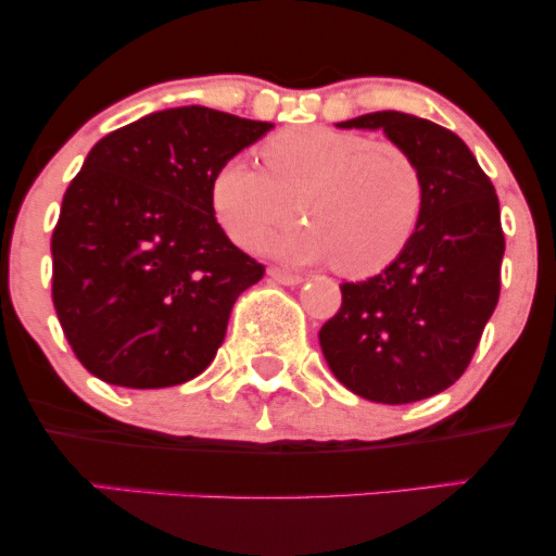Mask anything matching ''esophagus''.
<instances>
[{
  "instance_id": "esophagus-1",
  "label": "esophagus",
  "mask_w": 556,
  "mask_h": 556,
  "mask_svg": "<svg viewBox=\"0 0 556 556\" xmlns=\"http://www.w3.org/2000/svg\"><path fill=\"white\" fill-rule=\"evenodd\" d=\"M269 277L274 279V282L287 285V287L303 282V277H300V274H292V271H287V269H279V266H271V269H269Z\"/></svg>"
}]
</instances>
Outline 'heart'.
<instances>
[{
  "label": "heart",
  "instance_id": "heart-1",
  "mask_svg": "<svg viewBox=\"0 0 556 556\" xmlns=\"http://www.w3.org/2000/svg\"><path fill=\"white\" fill-rule=\"evenodd\" d=\"M264 169L232 156L216 169L212 206L225 232L256 248L271 229L305 216L269 242L274 256L334 261L348 277L387 269L416 235L424 175L394 140L334 127H292L266 140Z\"/></svg>",
  "mask_w": 556,
  "mask_h": 556
}]
</instances>
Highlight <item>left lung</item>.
<instances>
[{
    "label": "left lung",
    "mask_w": 556,
    "mask_h": 556,
    "mask_svg": "<svg viewBox=\"0 0 556 556\" xmlns=\"http://www.w3.org/2000/svg\"><path fill=\"white\" fill-rule=\"evenodd\" d=\"M340 127L384 130L424 175L418 229L384 271L344 282L342 305L318 331L331 374L350 392L405 405L465 374L500 300V198L468 146L405 112H371Z\"/></svg>",
    "instance_id": "obj_1"
}]
</instances>
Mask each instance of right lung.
<instances>
[{
	"label": "right lung",
	"instance_id": "obj_1",
	"mask_svg": "<svg viewBox=\"0 0 556 556\" xmlns=\"http://www.w3.org/2000/svg\"><path fill=\"white\" fill-rule=\"evenodd\" d=\"M271 127L177 106L86 156L52 235V300L70 348L101 381L175 387L214 361L235 300L264 266L219 227L212 182Z\"/></svg>",
	"mask_w": 556,
	"mask_h": 556
}]
</instances>
